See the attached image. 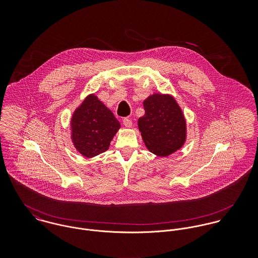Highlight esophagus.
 Listing matches in <instances>:
<instances>
[{"mask_svg": "<svg viewBox=\"0 0 258 258\" xmlns=\"http://www.w3.org/2000/svg\"><path fill=\"white\" fill-rule=\"evenodd\" d=\"M123 124H124V126L127 127V128H131V127H132V121H131V119L128 118V117H126V118L123 119Z\"/></svg>", "mask_w": 258, "mask_h": 258, "instance_id": "obj_1", "label": "esophagus"}]
</instances>
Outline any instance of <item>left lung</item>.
<instances>
[{
	"mask_svg": "<svg viewBox=\"0 0 258 258\" xmlns=\"http://www.w3.org/2000/svg\"><path fill=\"white\" fill-rule=\"evenodd\" d=\"M145 114L139 118L138 127L148 149L167 157L183 146L185 140V120L182 109L170 95L155 93L143 102Z\"/></svg>",
	"mask_w": 258,
	"mask_h": 258,
	"instance_id": "1",
	"label": "left lung"
}]
</instances>
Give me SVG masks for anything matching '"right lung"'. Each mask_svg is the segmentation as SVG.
Masks as SVG:
<instances>
[{
  "label": "right lung",
  "instance_id": "1",
  "mask_svg": "<svg viewBox=\"0 0 258 258\" xmlns=\"http://www.w3.org/2000/svg\"><path fill=\"white\" fill-rule=\"evenodd\" d=\"M120 128L119 121L95 95H89L74 111L72 131L74 147L85 157H94L108 150Z\"/></svg>",
  "mask_w": 258,
  "mask_h": 258
}]
</instances>
